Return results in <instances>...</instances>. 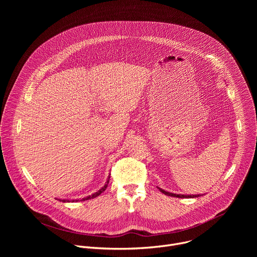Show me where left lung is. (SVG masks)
Listing matches in <instances>:
<instances>
[{
	"label": "left lung",
	"instance_id": "obj_1",
	"mask_svg": "<svg viewBox=\"0 0 257 257\" xmlns=\"http://www.w3.org/2000/svg\"><path fill=\"white\" fill-rule=\"evenodd\" d=\"M161 190V192H163L164 194L168 195V196H173V197H179V198H194V197H198L200 196L199 194L198 195H182V194H174V193H170V192H167L161 188H159Z\"/></svg>",
	"mask_w": 257,
	"mask_h": 257
}]
</instances>
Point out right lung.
Listing matches in <instances>:
<instances>
[{"label":"right lung","mask_w":257,"mask_h":257,"mask_svg":"<svg viewBox=\"0 0 257 257\" xmlns=\"http://www.w3.org/2000/svg\"><path fill=\"white\" fill-rule=\"evenodd\" d=\"M107 183H108V181L106 182V184L100 189V190H98L97 192H95L94 194H92V195H90V196H87L86 198H83L82 200H88V199H90V198H94V197H96V196H98V195H100V193H102L104 190H105V188H106V186H107ZM63 202H65V200H62ZM67 201H69V200H67ZM75 201H77V200H75Z\"/></svg>","instance_id":"add662e5"}]
</instances>
